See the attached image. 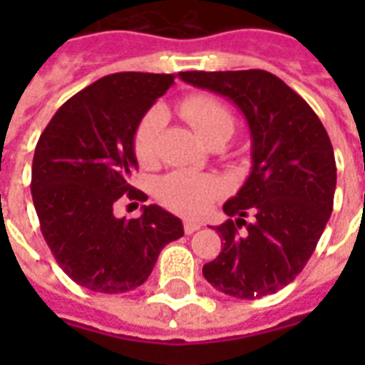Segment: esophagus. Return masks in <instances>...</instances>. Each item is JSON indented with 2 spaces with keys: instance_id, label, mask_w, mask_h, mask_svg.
I'll return each instance as SVG.
<instances>
[{
  "instance_id": "1",
  "label": "esophagus",
  "mask_w": 365,
  "mask_h": 365,
  "mask_svg": "<svg viewBox=\"0 0 365 365\" xmlns=\"http://www.w3.org/2000/svg\"><path fill=\"white\" fill-rule=\"evenodd\" d=\"M199 229H200V223H197V222L183 223V231H185V235H193L195 231H199Z\"/></svg>"
}]
</instances>
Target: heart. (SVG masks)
Returning <instances> with one entry per match:
<instances>
[{"mask_svg": "<svg viewBox=\"0 0 365 365\" xmlns=\"http://www.w3.org/2000/svg\"><path fill=\"white\" fill-rule=\"evenodd\" d=\"M180 115L193 126L206 143L225 142L235 128V115L225 102L212 94H189L178 104ZM165 123L159 108L149 110L132 134V151L140 165H151L157 157V138ZM223 195V182L214 174L195 170H174L157 183V199L180 216L200 217Z\"/></svg>", "mask_w": 365, "mask_h": 365, "instance_id": "obj_1", "label": "heart"}]
</instances>
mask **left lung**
Returning <instances> with one entry per match:
<instances>
[{
	"label": "left lung",
	"mask_w": 365,
	"mask_h": 365,
	"mask_svg": "<svg viewBox=\"0 0 365 365\" xmlns=\"http://www.w3.org/2000/svg\"><path fill=\"white\" fill-rule=\"evenodd\" d=\"M180 77L233 100L252 134V172L223 205L222 252L202 274L239 299L277 294L311 259L334 210L337 168L328 132L294 88L265 70Z\"/></svg>",
	"instance_id": "1"
}]
</instances>
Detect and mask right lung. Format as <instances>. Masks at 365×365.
Returning a JSON list of instances; mask_svg holds the SVG:
<instances>
[{"label":"right lung","mask_w":365,"mask_h":365,"mask_svg":"<svg viewBox=\"0 0 365 365\" xmlns=\"http://www.w3.org/2000/svg\"><path fill=\"white\" fill-rule=\"evenodd\" d=\"M172 73L123 71L98 79L45 126L31 163V199L43 239L62 271L83 288L121 294L142 286L160 250L183 225L160 206L115 217L119 200H148L132 187V134L174 83Z\"/></svg>","instance_id":"add662e5"}]
</instances>
